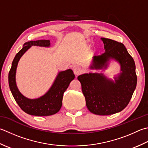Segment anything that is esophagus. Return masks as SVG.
Wrapping results in <instances>:
<instances>
[{
  "mask_svg": "<svg viewBox=\"0 0 148 148\" xmlns=\"http://www.w3.org/2000/svg\"><path fill=\"white\" fill-rule=\"evenodd\" d=\"M82 72H83V70L80 67H78L77 66V67H75L74 69V73L75 75H76V76H79V75H80L81 74H82Z\"/></svg>",
  "mask_w": 148,
  "mask_h": 148,
  "instance_id": "obj_1",
  "label": "esophagus"
}]
</instances>
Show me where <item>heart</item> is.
<instances>
[{
    "mask_svg": "<svg viewBox=\"0 0 148 148\" xmlns=\"http://www.w3.org/2000/svg\"><path fill=\"white\" fill-rule=\"evenodd\" d=\"M86 48H88V47H86Z\"/></svg>",
    "mask_w": 148,
    "mask_h": 148,
    "instance_id": "1",
    "label": "heart"
}]
</instances>
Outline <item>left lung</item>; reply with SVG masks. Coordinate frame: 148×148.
Segmentation results:
<instances>
[{
    "instance_id": "left-lung-1",
    "label": "left lung",
    "mask_w": 148,
    "mask_h": 148,
    "mask_svg": "<svg viewBox=\"0 0 148 148\" xmlns=\"http://www.w3.org/2000/svg\"><path fill=\"white\" fill-rule=\"evenodd\" d=\"M105 53L93 57L89 66L91 70L106 69L111 60L116 61L121 72L114 81L103 73L89 72L80 75L77 79L82 84L86 105L92 114L108 115L122 111L128 105L137 86L135 64L122 43L101 38Z\"/></svg>"
}]
</instances>
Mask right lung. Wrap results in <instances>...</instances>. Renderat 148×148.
I'll return each mask as SVG.
<instances>
[{
	"mask_svg": "<svg viewBox=\"0 0 148 148\" xmlns=\"http://www.w3.org/2000/svg\"><path fill=\"white\" fill-rule=\"evenodd\" d=\"M31 46L49 47L50 40H40L25 42L22 49L16 54L9 72L8 82L14 99L23 111L35 116H49L58 112L62 105L63 93L75 75L71 69L59 72L53 85L46 93L36 99H29L22 95L16 86V72L20 59Z\"/></svg>",
	"mask_w": 148,
	"mask_h": 148,
	"instance_id": "1",
	"label": "right lung"
}]
</instances>
